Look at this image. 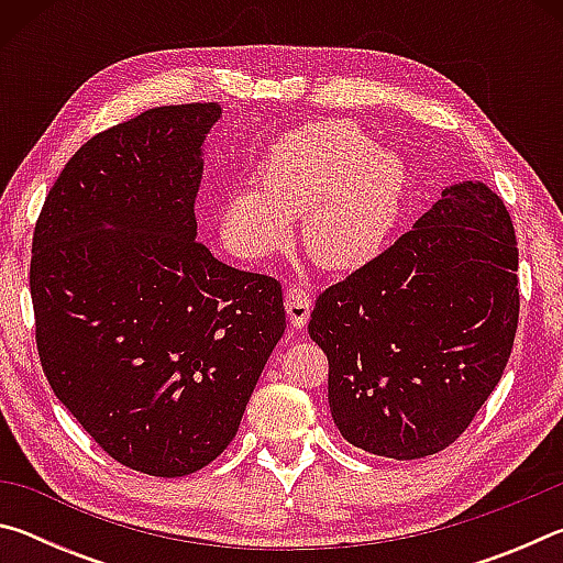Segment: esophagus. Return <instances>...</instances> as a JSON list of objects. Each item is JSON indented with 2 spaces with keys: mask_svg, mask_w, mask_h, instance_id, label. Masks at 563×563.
<instances>
[{
  "mask_svg": "<svg viewBox=\"0 0 563 563\" xmlns=\"http://www.w3.org/2000/svg\"><path fill=\"white\" fill-rule=\"evenodd\" d=\"M310 308H312V300L308 290L298 288V285H292V288L285 290V312H288L290 325L295 330L305 328V322L310 318Z\"/></svg>",
  "mask_w": 563,
  "mask_h": 563,
  "instance_id": "esophagus-1",
  "label": "esophagus"
}]
</instances>
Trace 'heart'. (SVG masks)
<instances>
[{"label": "heart", "mask_w": 563, "mask_h": 563, "mask_svg": "<svg viewBox=\"0 0 563 563\" xmlns=\"http://www.w3.org/2000/svg\"><path fill=\"white\" fill-rule=\"evenodd\" d=\"M409 166L355 121H322L280 139L258 168V188L233 190L218 208L225 245L268 258L302 218L305 253L328 271H352L385 251L402 218Z\"/></svg>", "instance_id": "1"}]
</instances>
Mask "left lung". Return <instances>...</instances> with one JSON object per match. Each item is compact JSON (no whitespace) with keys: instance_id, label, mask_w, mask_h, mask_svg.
<instances>
[{"instance_id":"8db88e82","label":"left lung","mask_w":563,"mask_h":563,"mask_svg":"<svg viewBox=\"0 0 563 563\" xmlns=\"http://www.w3.org/2000/svg\"><path fill=\"white\" fill-rule=\"evenodd\" d=\"M517 268L504 201L460 180L395 245L322 290L308 332L330 362L340 434L393 460L450 446L509 362Z\"/></svg>"}]
</instances>
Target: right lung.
Segmentation results:
<instances>
[{
  "label": "right lung",
  "mask_w": 563,
  "mask_h": 563,
  "mask_svg": "<svg viewBox=\"0 0 563 563\" xmlns=\"http://www.w3.org/2000/svg\"><path fill=\"white\" fill-rule=\"evenodd\" d=\"M221 103L148 109L87 141L32 245L36 347L54 395L129 470L186 476L221 454L285 332L268 275L196 241Z\"/></svg>",
  "instance_id": "1"
}]
</instances>
